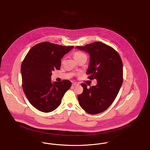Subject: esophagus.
Returning <instances> with one entry per match:
<instances>
[{
  "label": "esophagus",
  "instance_id": "esophagus-1",
  "mask_svg": "<svg viewBox=\"0 0 150 150\" xmlns=\"http://www.w3.org/2000/svg\"><path fill=\"white\" fill-rule=\"evenodd\" d=\"M79 85V83H76V82H74V83H72V86H76V85Z\"/></svg>",
  "mask_w": 150,
  "mask_h": 150
}]
</instances>
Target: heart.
<instances>
[{"label":"heart","mask_w":150,"mask_h":150,"mask_svg":"<svg viewBox=\"0 0 150 150\" xmlns=\"http://www.w3.org/2000/svg\"><path fill=\"white\" fill-rule=\"evenodd\" d=\"M86 57V55L84 53H82L80 52H75L74 54V57L75 60L79 59V58H81V57Z\"/></svg>","instance_id":"1"}]
</instances>
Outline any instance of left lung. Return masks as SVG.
<instances>
[{
  "label": "left lung",
  "instance_id": "8db88e82",
  "mask_svg": "<svg viewBox=\"0 0 150 150\" xmlns=\"http://www.w3.org/2000/svg\"><path fill=\"white\" fill-rule=\"evenodd\" d=\"M90 56L86 74L96 79L97 84L87 88L81 84L83 92L78 95L79 103L88 113L96 114L105 110L112 104L123 83V64L118 53L100 42L78 46Z\"/></svg>",
  "mask_w": 150,
  "mask_h": 150
}]
</instances>
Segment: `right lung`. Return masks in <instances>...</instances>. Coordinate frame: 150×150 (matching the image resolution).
I'll return each mask as SVG.
<instances>
[{
  "instance_id": "1",
  "label": "right lung",
  "mask_w": 150,
  "mask_h": 150,
  "mask_svg": "<svg viewBox=\"0 0 150 150\" xmlns=\"http://www.w3.org/2000/svg\"><path fill=\"white\" fill-rule=\"evenodd\" d=\"M74 46H62L48 42L40 43L27 54L21 71L24 94L40 111L48 113L57 108L71 86L69 80L51 81L52 71L60 70L61 59Z\"/></svg>"
}]
</instances>
